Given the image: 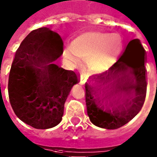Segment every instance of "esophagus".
<instances>
[{
    "mask_svg": "<svg viewBox=\"0 0 157 157\" xmlns=\"http://www.w3.org/2000/svg\"><path fill=\"white\" fill-rule=\"evenodd\" d=\"M86 82V78H85L84 75H81V78H80V83L81 84H84Z\"/></svg>",
    "mask_w": 157,
    "mask_h": 157,
    "instance_id": "obj_1",
    "label": "esophagus"
}]
</instances>
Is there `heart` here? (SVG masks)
<instances>
[{
  "label": "heart",
  "mask_w": 157,
  "mask_h": 157,
  "mask_svg": "<svg viewBox=\"0 0 157 157\" xmlns=\"http://www.w3.org/2000/svg\"><path fill=\"white\" fill-rule=\"evenodd\" d=\"M122 48L123 40L119 34L91 31L76 36L64 53L73 64L79 65L82 59L90 72L101 74L113 66Z\"/></svg>",
  "instance_id": "1"
}]
</instances>
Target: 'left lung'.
<instances>
[{
    "instance_id": "obj_1",
    "label": "left lung",
    "mask_w": 157,
    "mask_h": 157,
    "mask_svg": "<svg viewBox=\"0 0 157 157\" xmlns=\"http://www.w3.org/2000/svg\"><path fill=\"white\" fill-rule=\"evenodd\" d=\"M145 61L146 52L135 39L109 70L85 83L87 115L94 125L120 128L139 113L147 92Z\"/></svg>"
}]
</instances>
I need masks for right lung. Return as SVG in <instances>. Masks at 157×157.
I'll return each mask as SVG.
<instances>
[{
	"label": "right lung",
	"instance_id": "add662e5",
	"mask_svg": "<svg viewBox=\"0 0 157 157\" xmlns=\"http://www.w3.org/2000/svg\"><path fill=\"white\" fill-rule=\"evenodd\" d=\"M63 41L48 27L34 30L16 51L9 75L8 93L18 118L36 129L61 122L64 105L78 75L58 66Z\"/></svg>",
	"mask_w": 157,
	"mask_h": 157
}]
</instances>
